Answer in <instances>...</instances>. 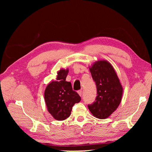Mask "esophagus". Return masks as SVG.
Masks as SVG:
<instances>
[{
	"label": "esophagus",
	"instance_id": "1",
	"mask_svg": "<svg viewBox=\"0 0 152 152\" xmlns=\"http://www.w3.org/2000/svg\"><path fill=\"white\" fill-rule=\"evenodd\" d=\"M77 93H78V94H79V96H82V90H79V91H77Z\"/></svg>",
	"mask_w": 152,
	"mask_h": 152
}]
</instances>
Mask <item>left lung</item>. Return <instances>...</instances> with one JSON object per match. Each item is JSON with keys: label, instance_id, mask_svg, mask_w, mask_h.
<instances>
[{"label": "left lung", "instance_id": "1", "mask_svg": "<svg viewBox=\"0 0 152 152\" xmlns=\"http://www.w3.org/2000/svg\"><path fill=\"white\" fill-rule=\"evenodd\" d=\"M97 87V96L93 104L88 105L93 115L100 119L110 117L120 104L123 87L113 66L108 61L99 60L89 67Z\"/></svg>", "mask_w": 152, "mask_h": 152}]
</instances>
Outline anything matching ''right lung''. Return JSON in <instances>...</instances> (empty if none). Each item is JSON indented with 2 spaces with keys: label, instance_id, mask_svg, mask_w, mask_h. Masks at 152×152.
Segmentation results:
<instances>
[{
  "label": "right lung",
  "instance_id": "right-lung-1",
  "mask_svg": "<svg viewBox=\"0 0 152 152\" xmlns=\"http://www.w3.org/2000/svg\"><path fill=\"white\" fill-rule=\"evenodd\" d=\"M68 69L58 72L56 80H52L44 92V99L48 112L54 119L64 121L70 115L73 106L81 98L73 91L70 82L66 81Z\"/></svg>",
  "mask_w": 152,
  "mask_h": 152
}]
</instances>
